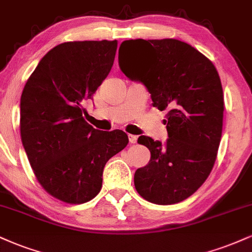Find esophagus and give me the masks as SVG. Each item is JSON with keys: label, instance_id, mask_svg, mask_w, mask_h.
Here are the masks:
<instances>
[{"label": "esophagus", "instance_id": "obj_1", "mask_svg": "<svg viewBox=\"0 0 252 252\" xmlns=\"http://www.w3.org/2000/svg\"><path fill=\"white\" fill-rule=\"evenodd\" d=\"M128 137H129V142H130V143H131V144H135L136 142H137V136H135V135H129Z\"/></svg>", "mask_w": 252, "mask_h": 252}]
</instances>
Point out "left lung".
Listing matches in <instances>:
<instances>
[{
	"label": "left lung",
	"mask_w": 252,
	"mask_h": 252,
	"mask_svg": "<svg viewBox=\"0 0 252 252\" xmlns=\"http://www.w3.org/2000/svg\"><path fill=\"white\" fill-rule=\"evenodd\" d=\"M118 63L126 77L147 87L154 107L168 109L165 145L138 137L151 157L135 172L136 190L155 204L184 201L204 183L217 157L224 111L220 75L208 57L175 38L124 41Z\"/></svg>",
	"instance_id": "1"
}]
</instances>
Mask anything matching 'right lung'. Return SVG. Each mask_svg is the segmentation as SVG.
<instances>
[{"label":"right lung","instance_id":"right-lung-1","mask_svg":"<svg viewBox=\"0 0 252 252\" xmlns=\"http://www.w3.org/2000/svg\"><path fill=\"white\" fill-rule=\"evenodd\" d=\"M117 41L56 45L39 61L21 96V139L42 188L69 204L99 192L105 163L128 144L122 130L102 131L83 118L114 64Z\"/></svg>","mask_w":252,"mask_h":252}]
</instances>
